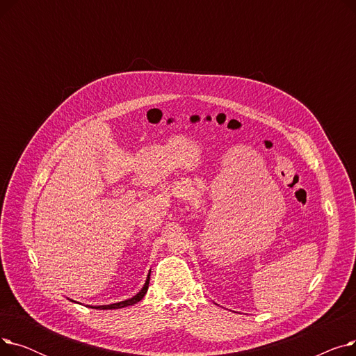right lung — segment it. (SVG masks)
<instances>
[{
    "label": "right lung",
    "mask_w": 356,
    "mask_h": 356,
    "mask_svg": "<svg viewBox=\"0 0 356 356\" xmlns=\"http://www.w3.org/2000/svg\"><path fill=\"white\" fill-rule=\"evenodd\" d=\"M148 283H149V273L147 275V280H145V284L144 287L134 296L128 298V300H124V302H120V303H114V305H106V306H90L92 309H101V310H108V309H121V307H127V306H133L136 303H138L141 298L145 296L147 290H148ZM73 302V300H72Z\"/></svg>",
    "instance_id": "1"
}]
</instances>
